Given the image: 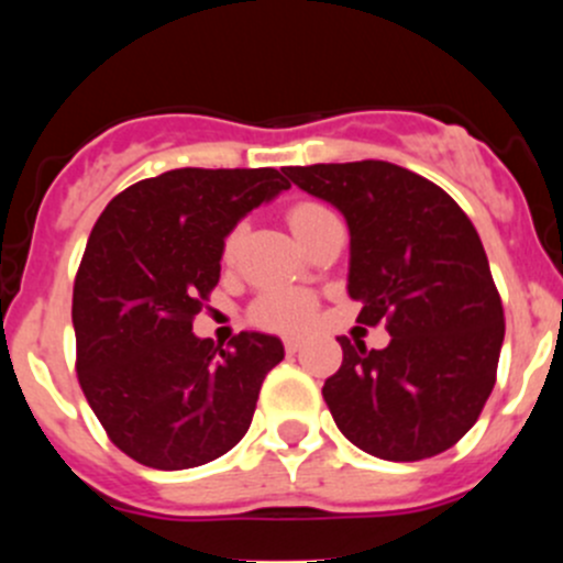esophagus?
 <instances>
[{
	"label": "esophagus",
	"mask_w": 563,
	"mask_h": 563,
	"mask_svg": "<svg viewBox=\"0 0 563 563\" xmlns=\"http://www.w3.org/2000/svg\"><path fill=\"white\" fill-rule=\"evenodd\" d=\"M302 345H305L302 338H286V351H288V354H297V351L302 349Z\"/></svg>",
	"instance_id": "obj_1"
}]
</instances>
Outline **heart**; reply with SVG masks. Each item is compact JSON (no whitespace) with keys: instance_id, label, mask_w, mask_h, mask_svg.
Returning a JSON list of instances; mask_svg holds the SVG:
<instances>
[{"instance_id":"b5f03b06","label":"heart","mask_w":563,"mask_h":563,"mask_svg":"<svg viewBox=\"0 0 563 563\" xmlns=\"http://www.w3.org/2000/svg\"><path fill=\"white\" fill-rule=\"evenodd\" d=\"M327 209L321 203H297V207L288 212V223H291V231L297 234L302 225H308L310 220H316L318 214H323ZM236 236H231L225 242V255L234 253ZM316 302L310 294L297 291V288H272L266 291L258 302L253 305V318L266 329H280V332H288V329H299L313 318Z\"/></svg>"}]
</instances>
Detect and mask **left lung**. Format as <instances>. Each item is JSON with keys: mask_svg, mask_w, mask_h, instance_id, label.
<instances>
[{"mask_svg": "<svg viewBox=\"0 0 563 563\" xmlns=\"http://www.w3.org/2000/svg\"><path fill=\"white\" fill-rule=\"evenodd\" d=\"M286 176L349 225V297L360 321H387L389 345L338 338L343 365L323 384L340 433L395 463L457 444L496 384L504 308L479 234L424 176L387 161L291 166Z\"/></svg>", "mask_w": 563, "mask_h": 563, "instance_id": "8db88e82", "label": "left lung"}]
</instances>
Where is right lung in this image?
I'll return each mask as SVG.
<instances>
[{
  "label": "right lung",
  "instance_id": "obj_1",
  "mask_svg": "<svg viewBox=\"0 0 563 563\" xmlns=\"http://www.w3.org/2000/svg\"><path fill=\"white\" fill-rule=\"evenodd\" d=\"M275 168H174L119 192L89 234L73 288L78 382L113 444L161 471L234 450L280 338L231 349L192 334L220 280L225 236L288 190Z\"/></svg>",
  "mask_w": 563,
  "mask_h": 563
}]
</instances>
